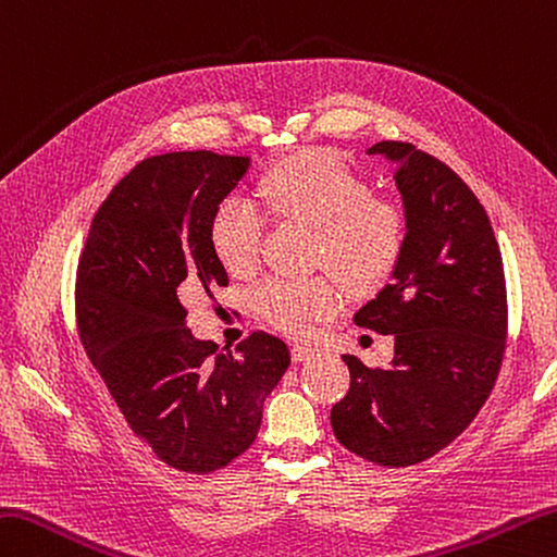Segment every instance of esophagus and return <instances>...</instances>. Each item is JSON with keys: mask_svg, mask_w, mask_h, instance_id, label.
<instances>
[{"mask_svg": "<svg viewBox=\"0 0 557 557\" xmlns=\"http://www.w3.org/2000/svg\"><path fill=\"white\" fill-rule=\"evenodd\" d=\"M315 355H319V350H315V347H309V345H294L292 347L294 362H307V359H313Z\"/></svg>", "mask_w": 557, "mask_h": 557, "instance_id": "34e87169", "label": "esophagus"}]
</instances>
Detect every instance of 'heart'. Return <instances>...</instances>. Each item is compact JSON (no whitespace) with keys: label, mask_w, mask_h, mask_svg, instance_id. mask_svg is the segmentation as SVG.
Listing matches in <instances>:
<instances>
[{"label":"heart","mask_w":557,"mask_h":557,"mask_svg":"<svg viewBox=\"0 0 557 557\" xmlns=\"http://www.w3.org/2000/svg\"><path fill=\"white\" fill-rule=\"evenodd\" d=\"M258 195L277 222L313 226L311 260L331 270L350 292L379 287L403 256L408 216L388 195H374L362 173L333 151L301 149L280 159L260 176ZM210 246L234 277L256 270L263 220L242 200H224L210 216ZM256 309L289 335H307L315 321L337 309L329 277L268 280L253 292Z\"/></svg>","instance_id":"b5f03b06"}]
</instances>
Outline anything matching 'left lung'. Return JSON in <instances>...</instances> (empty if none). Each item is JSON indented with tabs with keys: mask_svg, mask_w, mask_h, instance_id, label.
I'll use <instances>...</instances> for the list:
<instances>
[{
	"mask_svg": "<svg viewBox=\"0 0 557 557\" xmlns=\"http://www.w3.org/2000/svg\"><path fill=\"white\" fill-rule=\"evenodd\" d=\"M367 151L396 166L408 236L391 282L355 323L396 345L386 369L343 355L350 391L331 424L345 449L403 468L449 446L493 391L507 337L505 268L483 205L446 163L408 141Z\"/></svg>",
	"mask_w": 557,
	"mask_h": 557,
	"instance_id": "8db88e82",
	"label": "left lung"
}]
</instances>
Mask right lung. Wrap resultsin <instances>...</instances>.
<instances>
[{"instance_id": "1", "label": "right lung", "mask_w": 557, "mask_h": 557, "mask_svg": "<svg viewBox=\"0 0 557 557\" xmlns=\"http://www.w3.org/2000/svg\"><path fill=\"white\" fill-rule=\"evenodd\" d=\"M248 163L205 149L139 161L98 207L76 270L86 355L137 437L185 473L220 471L253 444L289 367L275 335L232 352L185 323V301L228 285L207 228Z\"/></svg>"}]
</instances>
